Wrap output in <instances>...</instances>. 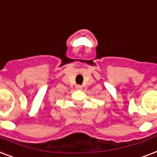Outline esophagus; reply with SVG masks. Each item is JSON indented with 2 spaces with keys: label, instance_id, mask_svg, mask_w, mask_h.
I'll return each instance as SVG.
<instances>
[{
  "label": "esophagus",
  "instance_id": "1",
  "mask_svg": "<svg viewBox=\"0 0 157 157\" xmlns=\"http://www.w3.org/2000/svg\"><path fill=\"white\" fill-rule=\"evenodd\" d=\"M76 88H77V89H81V88H82V86H80V85H78V86H76Z\"/></svg>",
  "mask_w": 157,
  "mask_h": 157
}]
</instances>
